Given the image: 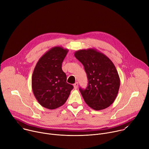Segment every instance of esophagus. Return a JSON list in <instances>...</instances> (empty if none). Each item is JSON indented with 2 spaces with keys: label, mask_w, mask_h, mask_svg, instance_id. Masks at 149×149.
<instances>
[{
  "label": "esophagus",
  "mask_w": 149,
  "mask_h": 149,
  "mask_svg": "<svg viewBox=\"0 0 149 149\" xmlns=\"http://www.w3.org/2000/svg\"><path fill=\"white\" fill-rule=\"evenodd\" d=\"M78 83L77 82H76L74 84V87L75 89H77L78 88Z\"/></svg>",
  "instance_id": "1"
}]
</instances>
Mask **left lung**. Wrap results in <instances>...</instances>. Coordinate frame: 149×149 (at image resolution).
I'll list each match as a JSON object with an SVG mask.
<instances>
[{"instance_id": "8db88e82", "label": "left lung", "mask_w": 149, "mask_h": 149, "mask_svg": "<svg viewBox=\"0 0 149 149\" xmlns=\"http://www.w3.org/2000/svg\"><path fill=\"white\" fill-rule=\"evenodd\" d=\"M84 67L88 80L86 90L79 88L86 104L95 110L109 107L116 100L120 85V77L113 62L94 48L74 53Z\"/></svg>"}]
</instances>
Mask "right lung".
<instances>
[{
  "label": "right lung",
  "instance_id": "obj_1",
  "mask_svg": "<svg viewBox=\"0 0 149 149\" xmlns=\"http://www.w3.org/2000/svg\"><path fill=\"white\" fill-rule=\"evenodd\" d=\"M68 49L55 47L42 55L34 68L32 88L38 102L46 109L54 110L65 104L74 87L67 82L62 63Z\"/></svg>",
  "mask_w": 149,
  "mask_h": 149
}]
</instances>
